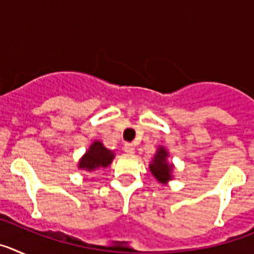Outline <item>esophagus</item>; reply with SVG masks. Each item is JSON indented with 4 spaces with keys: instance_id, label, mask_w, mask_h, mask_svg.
Listing matches in <instances>:
<instances>
[{
    "instance_id": "1",
    "label": "esophagus",
    "mask_w": 254,
    "mask_h": 254,
    "mask_svg": "<svg viewBox=\"0 0 254 254\" xmlns=\"http://www.w3.org/2000/svg\"><path fill=\"white\" fill-rule=\"evenodd\" d=\"M123 149H125V151L127 152V154H133L134 152V146L129 142L125 143V147H123Z\"/></svg>"
}]
</instances>
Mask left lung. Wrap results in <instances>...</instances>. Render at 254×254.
Masks as SVG:
<instances>
[{
  "instance_id": "1",
  "label": "left lung",
  "mask_w": 254,
  "mask_h": 254,
  "mask_svg": "<svg viewBox=\"0 0 254 254\" xmlns=\"http://www.w3.org/2000/svg\"><path fill=\"white\" fill-rule=\"evenodd\" d=\"M168 152L164 150V147H159V151L156 152L154 158V163L150 164V170H151L152 176L158 179L160 183H167L169 179H172V168L173 165L167 163Z\"/></svg>"
}]
</instances>
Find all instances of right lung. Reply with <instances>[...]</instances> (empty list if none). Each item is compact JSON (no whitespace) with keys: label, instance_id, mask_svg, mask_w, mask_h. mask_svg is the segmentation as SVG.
<instances>
[{"label":"right lung","instance_id":"1","mask_svg":"<svg viewBox=\"0 0 254 254\" xmlns=\"http://www.w3.org/2000/svg\"><path fill=\"white\" fill-rule=\"evenodd\" d=\"M114 158V154L111 150L105 149L103 143L99 141H95L87 150L86 154L82 156V159L78 163V168L86 169L87 172L96 170L99 168H107L112 163Z\"/></svg>","mask_w":254,"mask_h":254}]
</instances>
